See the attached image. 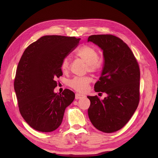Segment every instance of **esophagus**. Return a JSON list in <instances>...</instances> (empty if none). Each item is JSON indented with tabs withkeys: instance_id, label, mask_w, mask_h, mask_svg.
<instances>
[{
	"instance_id": "1",
	"label": "esophagus",
	"mask_w": 158,
	"mask_h": 158,
	"mask_svg": "<svg viewBox=\"0 0 158 158\" xmlns=\"http://www.w3.org/2000/svg\"><path fill=\"white\" fill-rule=\"evenodd\" d=\"M84 96V95H83L82 94H76V95H75V99H81L82 98H83Z\"/></svg>"
}]
</instances>
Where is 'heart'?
I'll list each match as a JSON object with an SVG mask.
<instances>
[{
	"label": "heart",
	"instance_id": "1",
	"mask_svg": "<svg viewBox=\"0 0 158 158\" xmlns=\"http://www.w3.org/2000/svg\"><path fill=\"white\" fill-rule=\"evenodd\" d=\"M76 54L80 59H82L85 63H88V68L91 71H95L98 67V60L99 54L97 50L93 47L89 45H84L76 52ZM60 69L62 71L66 73L69 69V59L64 57L60 63ZM92 81L90 77H75L69 82L70 86L76 90V92L83 93L86 92L88 89V85Z\"/></svg>",
	"mask_w": 158,
	"mask_h": 158
}]
</instances>
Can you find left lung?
Listing matches in <instances>:
<instances>
[{
	"label": "left lung",
	"mask_w": 158,
	"mask_h": 158,
	"mask_svg": "<svg viewBox=\"0 0 158 158\" xmlns=\"http://www.w3.org/2000/svg\"><path fill=\"white\" fill-rule=\"evenodd\" d=\"M92 42L103 51V66L95 84L96 92H105L103 100L88 96L89 120L98 130L111 133L120 130L135 113L140 100V73L138 62L128 46L113 35H90ZM102 94V93H99Z\"/></svg>",
	"instance_id": "1"
}]
</instances>
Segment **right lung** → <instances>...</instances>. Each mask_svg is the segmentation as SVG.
<instances>
[{
  "label": "right lung",
  "mask_w": 158,
  "mask_h": 158,
  "mask_svg": "<svg viewBox=\"0 0 158 158\" xmlns=\"http://www.w3.org/2000/svg\"><path fill=\"white\" fill-rule=\"evenodd\" d=\"M80 38L45 35L28 46L19 61L14 87L19 110L35 130L54 131L63 121L65 109L75 94L65 89L54 92L56 78L63 75L60 63L78 46Z\"/></svg>",
  "instance_id": "right-lung-1"
}]
</instances>
